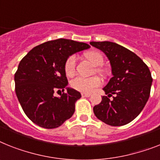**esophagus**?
<instances>
[{
	"label": "esophagus",
	"instance_id": "obj_1",
	"mask_svg": "<svg viewBox=\"0 0 160 160\" xmlns=\"http://www.w3.org/2000/svg\"><path fill=\"white\" fill-rule=\"evenodd\" d=\"M90 96H91V94H89V93H82V97H89Z\"/></svg>",
	"mask_w": 160,
	"mask_h": 160
}]
</instances>
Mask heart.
Listing matches in <instances>:
<instances>
[{"instance_id": "1", "label": "heart", "mask_w": 160, "mask_h": 160, "mask_svg": "<svg viewBox=\"0 0 160 160\" xmlns=\"http://www.w3.org/2000/svg\"><path fill=\"white\" fill-rule=\"evenodd\" d=\"M85 56L94 66H96V71L100 74H105V71L101 66L104 64V57L102 54L97 51H90L85 54ZM76 64H77V57L75 55H70L66 59L64 64V72L66 75L70 77L74 74L76 70ZM101 80L98 77L85 78L78 76L72 79L70 85L73 89L83 93H90L94 91L96 88L101 86Z\"/></svg>"}]
</instances>
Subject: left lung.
Segmentation results:
<instances>
[{"mask_svg":"<svg viewBox=\"0 0 160 160\" xmlns=\"http://www.w3.org/2000/svg\"><path fill=\"white\" fill-rule=\"evenodd\" d=\"M90 44L105 54L113 74L103 88L108 96H103L101 102L93 108L95 115L110 126L127 124L139 115L150 97L153 79L148 66L132 51L114 42Z\"/></svg>","mask_w":160,"mask_h":160,"instance_id":"8db88e82","label":"left lung"}]
</instances>
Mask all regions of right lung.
Instances as JSON below:
<instances>
[{
	"mask_svg": "<svg viewBox=\"0 0 160 160\" xmlns=\"http://www.w3.org/2000/svg\"><path fill=\"white\" fill-rule=\"evenodd\" d=\"M88 48L84 42L60 38L38 45L21 59L14 74L15 93L32 122L51 129L72 117L81 94L67 88L64 64L72 54ZM60 90L64 92L60 98L53 96Z\"/></svg>",
	"mask_w": 160,
	"mask_h": 160,
	"instance_id": "obj_1",
	"label": "right lung"
}]
</instances>
